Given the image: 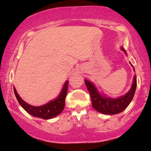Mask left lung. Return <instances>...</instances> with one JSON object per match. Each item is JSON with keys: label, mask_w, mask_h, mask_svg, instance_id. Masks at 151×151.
Segmentation results:
<instances>
[{"label": "left lung", "mask_w": 151, "mask_h": 151, "mask_svg": "<svg viewBox=\"0 0 151 151\" xmlns=\"http://www.w3.org/2000/svg\"><path fill=\"white\" fill-rule=\"evenodd\" d=\"M121 50L124 52L126 55H127L123 47H121ZM129 63L134 70L133 65L131 64V62ZM85 83L90 92L93 108L98 112L103 113V114L115 115L122 112L131 103L134 95L136 88H137V76L134 75V76L133 83L130 90L124 95L117 98L109 97L106 94L100 93L95 85L86 79H85Z\"/></svg>", "instance_id": "left-lung-1"}]
</instances>
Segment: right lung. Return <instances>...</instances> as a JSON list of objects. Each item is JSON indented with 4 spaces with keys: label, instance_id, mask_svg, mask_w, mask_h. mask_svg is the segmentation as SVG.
Returning <instances> with one entry per match:
<instances>
[{
    "label": "right lung",
    "instance_id": "1",
    "mask_svg": "<svg viewBox=\"0 0 151 151\" xmlns=\"http://www.w3.org/2000/svg\"><path fill=\"white\" fill-rule=\"evenodd\" d=\"M68 81H66L63 85L61 91L57 98H55L54 100H51L46 104L40 106H35L30 105V104L24 101L19 95L14 87V92L19 104L28 113L33 115V117L48 120V119L55 118L57 115L60 114L64 110L65 106V99H66L67 90H68Z\"/></svg>",
    "mask_w": 151,
    "mask_h": 151
}]
</instances>
